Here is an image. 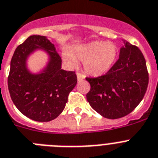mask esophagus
<instances>
[{
  "label": "esophagus",
  "mask_w": 158,
  "mask_h": 158,
  "mask_svg": "<svg viewBox=\"0 0 158 158\" xmlns=\"http://www.w3.org/2000/svg\"><path fill=\"white\" fill-rule=\"evenodd\" d=\"M77 77L78 81H79L83 80V79H85L84 75H83V74H81V73H77Z\"/></svg>",
  "instance_id": "obj_1"
}]
</instances>
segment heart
Returning a JSON list of instances; mask_svg holds the SVG:
<instances>
[{
	"instance_id": "obj_1",
	"label": "heart",
	"mask_w": 158,
	"mask_h": 158,
	"mask_svg": "<svg viewBox=\"0 0 158 158\" xmlns=\"http://www.w3.org/2000/svg\"><path fill=\"white\" fill-rule=\"evenodd\" d=\"M118 52L114 43L97 40L76 47L73 54L65 51L63 58L71 66L76 65L77 60L84 61L85 72L98 77L110 72L117 60Z\"/></svg>"
}]
</instances>
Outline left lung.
Masks as SVG:
<instances>
[{
  "mask_svg": "<svg viewBox=\"0 0 158 158\" xmlns=\"http://www.w3.org/2000/svg\"><path fill=\"white\" fill-rule=\"evenodd\" d=\"M119 59L110 72L96 78L87 77L90 106L100 115L117 119L130 114L143 99L149 83L146 62L135 45L123 40Z\"/></svg>",
  "mask_w": 158,
  "mask_h": 158,
  "instance_id": "obj_1",
  "label": "left lung"
}]
</instances>
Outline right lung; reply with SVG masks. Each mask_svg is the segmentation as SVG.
<instances>
[{
  "label": "right lung",
  "instance_id": "obj_1",
  "mask_svg": "<svg viewBox=\"0 0 158 158\" xmlns=\"http://www.w3.org/2000/svg\"><path fill=\"white\" fill-rule=\"evenodd\" d=\"M37 51L45 52L48 60L40 71L33 73L27 67V60ZM77 82L75 72L61 69L60 54L46 37L30 36L16 48L10 63L8 87L16 107L27 118L40 122L57 118Z\"/></svg>",
  "mask_w": 158,
  "mask_h": 158
}]
</instances>
